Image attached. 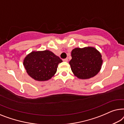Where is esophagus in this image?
Instances as JSON below:
<instances>
[{"instance_id": "esophagus-1", "label": "esophagus", "mask_w": 124, "mask_h": 124, "mask_svg": "<svg viewBox=\"0 0 124 124\" xmlns=\"http://www.w3.org/2000/svg\"><path fill=\"white\" fill-rule=\"evenodd\" d=\"M63 61L64 62H68V58L63 59Z\"/></svg>"}]
</instances>
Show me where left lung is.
Returning <instances> with one entry per match:
<instances>
[{"label":"left lung","mask_w":124,"mask_h":124,"mask_svg":"<svg viewBox=\"0 0 124 124\" xmlns=\"http://www.w3.org/2000/svg\"><path fill=\"white\" fill-rule=\"evenodd\" d=\"M69 63L74 75L81 79L93 78L99 72L103 60L102 55L94 47L76 48L71 52Z\"/></svg>","instance_id":"obj_1"}]
</instances>
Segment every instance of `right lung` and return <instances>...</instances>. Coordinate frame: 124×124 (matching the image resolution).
<instances>
[{
  "mask_svg": "<svg viewBox=\"0 0 124 124\" xmlns=\"http://www.w3.org/2000/svg\"><path fill=\"white\" fill-rule=\"evenodd\" d=\"M61 59L48 50L33 51L26 55L23 66L28 75L37 81H46L51 79L57 72Z\"/></svg>",
  "mask_w": 124,
  "mask_h": 124,
  "instance_id": "right-lung-1",
  "label": "right lung"
}]
</instances>
